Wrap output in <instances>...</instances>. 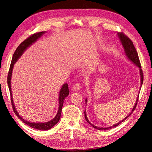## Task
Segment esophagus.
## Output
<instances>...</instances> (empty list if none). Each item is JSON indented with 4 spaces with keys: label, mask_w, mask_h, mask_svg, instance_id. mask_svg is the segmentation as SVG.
<instances>
[{
    "label": "esophagus",
    "mask_w": 152,
    "mask_h": 152,
    "mask_svg": "<svg viewBox=\"0 0 152 152\" xmlns=\"http://www.w3.org/2000/svg\"><path fill=\"white\" fill-rule=\"evenodd\" d=\"M80 89H81V84L79 83H76L75 85H74V86H73L72 90L77 91H79Z\"/></svg>",
    "instance_id": "obj_1"
}]
</instances>
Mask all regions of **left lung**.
<instances>
[{
    "mask_svg": "<svg viewBox=\"0 0 152 152\" xmlns=\"http://www.w3.org/2000/svg\"><path fill=\"white\" fill-rule=\"evenodd\" d=\"M117 36H118L120 41V42L121 43V45L123 46V48H124L125 55L126 56V57L127 58V59L128 60H130L132 62V63H133L134 65H136L139 68L140 74V88H141L142 85V84H143V71H142V70L141 69L142 68V67H141V64H140V63L138 55V53H137V50H136V49H135V48H134V45L133 44V42L130 40V38H128L126 35L124 34H123V33H117ZM139 93H140V92L138 93V96H137V100H136L135 104H134L133 108L132 110L131 111L130 114H128V115L126 116L124 119L122 120L120 122L116 123V124L114 125L110 126L109 127H100V126H95V125H93L92 123L90 121H89L88 120V119L86 110L85 111V119H86V120L87 121V122L89 123V125H91L93 128H96V129H97V130H109V129L113 128H115V127H116L117 126H118L120 124V123H121L123 121H125L129 116H130L132 114L133 112L134 111V110H135V108H136V106L137 105L138 100ZM87 102H88V99H87V98H86V99H85L86 104L87 103Z\"/></svg>",
    "mask_w": 152,
    "mask_h": 152,
    "instance_id": "left-lung-1",
    "label": "left lung"
}]
</instances>
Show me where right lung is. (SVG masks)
<instances>
[{
	"label": "right lung",
	"mask_w": 152,
	"mask_h": 152,
	"mask_svg": "<svg viewBox=\"0 0 152 152\" xmlns=\"http://www.w3.org/2000/svg\"><path fill=\"white\" fill-rule=\"evenodd\" d=\"M46 32V31H42V32L34 34L33 35L27 38L26 40H24L19 45V46L18 47V48L16 49L15 51L14 52V53L13 54V57L12 59V61H11L10 69H9V71L8 73V76H7V84H8L10 94L11 103H12V108H13L14 113H15L17 116H18L22 121H23L24 123H26V125H27L28 126H29L33 128L36 129V130H49V129L52 128L55 125L57 124L58 121H59L60 118H61L62 108H63V105L64 99L67 96H68L69 94V90L68 86H67V84L64 83V85L62 86L60 91H59L58 111L57 114H56V115L55 116L54 118L51 120H50L48 122H45V123H34V122H31V121H29L23 119L20 116V115L19 114L18 112L17 111L14 103V101H13L12 89H11V78H12V71H13V67H14V64L20 58V56L23 54L25 50L28 48L30 47L32 44L36 42L38 40V39L41 36H42L44 34H45Z\"/></svg>",
	"instance_id": "add662e5"
}]
</instances>
